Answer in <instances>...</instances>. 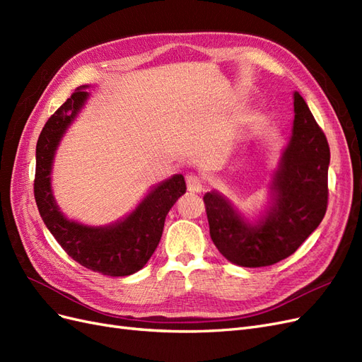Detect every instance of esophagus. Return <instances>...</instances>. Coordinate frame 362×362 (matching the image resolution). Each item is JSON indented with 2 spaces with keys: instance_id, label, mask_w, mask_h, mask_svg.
<instances>
[{
  "instance_id": "34e87169",
  "label": "esophagus",
  "mask_w": 362,
  "mask_h": 362,
  "mask_svg": "<svg viewBox=\"0 0 362 362\" xmlns=\"http://www.w3.org/2000/svg\"><path fill=\"white\" fill-rule=\"evenodd\" d=\"M187 189H189V192H192V193H199V192H202V189H204V180H202V177H199V175H196V173H190V175H187Z\"/></svg>"
}]
</instances>
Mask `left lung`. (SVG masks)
I'll list each match as a JSON object with an SVG mask.
<instances>
[{
    "label": "left lung",
    "mask_w": 362,
    "mask_h": 362,
    "mask_svg": "<svg viewBox=\"0 0 362 362\" xmlns=\"http://www.w3.org/2000/svg\"><path fill=\"white\" fill-rule=\"evenodd\" d=\"M331 151L303 98L294 92L293 136L273 178L275 205L250 226L221 194L204 196L210 235L234 264L264 267L294 254L320 225L327 208V166Z\"/></svg>",
    "instance_id": "1"
}]
</instances>
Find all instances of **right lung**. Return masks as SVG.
I'll return each mask as SVG.
<instances>
[{
  "label": "right lung",
  "instance_id": "right-lung-1",
  "mask_svg": "<svg viewBox=\"0 0 362 362\" xmlns=\"http://www.w3.org/2000/svg\"><path fill=\"white\" fill-rule=\"evenodd\" d=\"M86 98L87 92L75 90L42 128L36 145L35 199L47 228L74 261L107 276H128L154 254L166 216L187 187L182 175H175L157 185L125 221L113 226L89 228L68 221L54 202L49 173L60 137Z\"/></svg>",
  "mask_w": 362,
  "mask_h": 362
}]
</instances>
